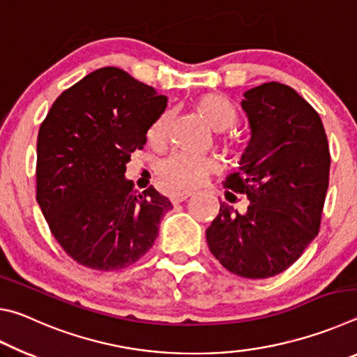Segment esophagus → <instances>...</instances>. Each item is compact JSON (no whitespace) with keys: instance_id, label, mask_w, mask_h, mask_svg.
I'll use <instances>...</instances> for the list:
<instances>
[{"instance_id":"obj_1","label":"esophagus","mask_w":357,"mask_h":357,"mask_svg":"<svg viewBox=\"0 0 357 357\" xmlns=\"http://www.w3.org/2000/svg\"><path fill=\"white\" fill-rule=\"evenodd\" d=\"M190 195H192V192H178V193H173V195H170V200L173 204H178V203L185 202Z\"/></svg>"}]
</instances>
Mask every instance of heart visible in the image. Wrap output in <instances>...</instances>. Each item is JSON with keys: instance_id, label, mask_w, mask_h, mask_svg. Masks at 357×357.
<instances>
[{"instance_id": "1", "label": "heart", "mask_w": 357, "mask_h": 357, "mask_svg": "<svg viewBox=\"0 0 357 357\" xmlns=\"http://www.w3.org/2000/svg\"><path fill=\"white\" fill-rule=\"evenodd\" d=\"M197 107L217 132L229 130L239 121L236 107L225 96L206 94L202 99H198ZM172 119L173 112L168 110L162 113L155 119V123L149 128V140L153 143L165 142L168 132H170ZM223 144H225L229 153L238 157H244L247 154V149H249L244 142L239 140H225ZM214 170L215 162L209 159V157L193 155L187 153H173L159 162V165H157V176H159L164 189L168 192H179L200 185Z\"/></svg>"}]
</instances>
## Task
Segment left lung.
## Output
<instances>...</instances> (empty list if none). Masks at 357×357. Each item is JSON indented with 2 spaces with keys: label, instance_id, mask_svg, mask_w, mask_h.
<instances>
[{
  "label": "left lung",
  "instance_id": "obj_1",
  "mask_svg": "<svg viewBox=\"0 0 357 357\" xmlns=\"http://www.w3.org/2000/svg\"><path fill=\"white\" fill-rule=\"evenodd\" d=\"M244 98L252 140L241 170L223 185L250 203L244 214L220 204L206 241L229 273L268 279L288 269L317 238L331 154L319 114L288 84L263 83Z\"/></svg>",
  "mask_w": 357,
  "mask_h": 357
}]
</instances>
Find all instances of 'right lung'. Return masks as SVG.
Returning <instances> with one entry per match:
<instances>
[{
    "label": "right lung",
    "instance_id": "1",
    "mask_svg": "<svg viewBox=\"0 0 357 357\" xmlns=\"http://www.w3.org/2000/svg\"><path fill=\"white\" fill-rule=\"evenodd\" d=\"M167 98L118 68H102L53 102L38 135L36 198L61 249L96 271L138 261L172 202L124 178Z\"/></svg>",
    "mask_w": 357,
    "mask_h": 357
}]
</instances>
